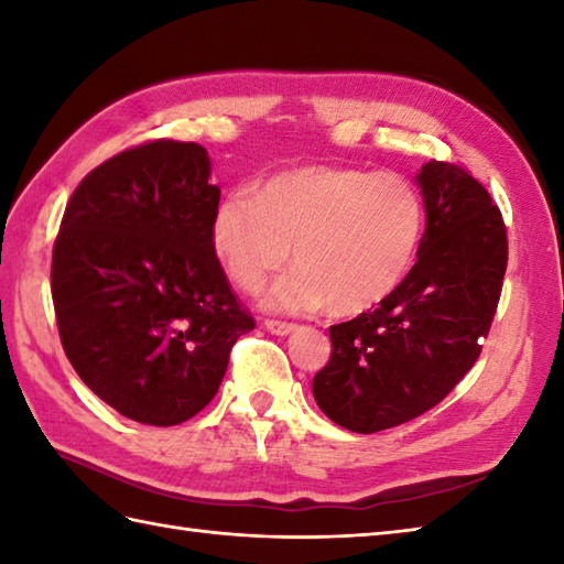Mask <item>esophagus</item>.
<instances>
[{"mask_svg":"<svg viewBox=\"0 0 564 564\" xmlns=\"http://www.w3.org/2000/svg\"><path fill=\"white\" fill-rule=\"evenodd\" d=\"M263 327H267V332L275 334V337H285V334H291L295 329V325H291V322H279V319H267L263 322Z\"/></svg>","mask_w":564,"mask_h":564,"instance_id":"1","label":"esophagus"}]
</instances>
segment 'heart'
<instances>
[{
    "label": "heart",
    "mask_w": 564,
    "mask_h": 564,
    "mask_svg": "<svg viewBox=\"0 0 564 564\" xmlns=\"http://www.w3.org/2000/svg\"><path fill=\"white\" fill-rule=\"evenodd\" d=\"M424 232V203L404 176L310 164L235 188L213 210L210 245L225 273L273 313L358 315L400 289Z\"/></svg>",
    "instance_id": "obj_1"
}]
</instances>
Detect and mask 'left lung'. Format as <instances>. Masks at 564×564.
Listing matches in <instances>:
<instances>
[{
  "mask_svg": "<svg viewBox=\"0 0 564 564\" xmlns=\"http://www.w3.org/2000/svg\"><path fill=\"white\" fill-rule=\"evenodd\" d=\"M426 230L416 263L376 310L329 327L332 356L313 394L334 424L376 434L429 412L482 351L507 271V227L463 166L416 174Z\"/></svg>",
  "mask_w": 564,
  "mask_h": 564,
  "instance_id": "left-lung-1",
  "label": "left lung"
}]
</instances>
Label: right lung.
Wrapping results in <instances>:
<instances>
[{"mask_svg": "<svg viewBox=\"0 0 564 564\" xmlns=\"http://www.w3.org/2000/svg\"><path fill=\"white\" fill-rule=\"evenodd\" d=\"M196 142L106 160L72 194L53 247L59 341L116 412L150 426L198 414L254 329L210 245L220 188Z\"/></svg>", "mask_w": 564, "mask_h": 564, "instance_id": "obj_1", "label": "right lung"}]
</instances>
